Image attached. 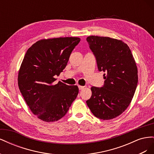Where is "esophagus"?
Wrapping results in <instances>:
<instances>
[{"instance_id": "1", "label": "esophagus", "mask_w": 154, "mask_h": 154, "mask_svg": "<svg viewBox=\"0 0 154 154\" xmlns=\"http://www.w3.org/2000/svg\"><path fill=\"white\" fill-rule=\"evenodd\" d=\"M84 86H81V85H78V88H79V90H82L84 88Z\"/></svg>"}]
</instances>
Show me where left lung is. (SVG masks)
Returning a JSON list of instances; mask_svg holds the SVG:
<instances>
[{
    "label": "left lung",
    "mask_w": 154,
    "mask_h": 154,
    "mask_svg": "<svg viewBox=\"0 0 154 154\" xmlns=\"http://www.w3.org/2000/svg\"><path fill=\"white\" fill-rule=\"evenodd\" d=\"M96 58L99 71H103L104 85L92 87V96L86 103L92 113L100 119L118 117L127 109L138 82L137 68L128 46L109 37L87 38Z\"/></svg>",
    "instance_id": "obj_1"
}]
</instances>
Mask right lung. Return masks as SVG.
Masks as SVG:
<instances>
[{
  "instance_id": "add662e5",
  "label": "right lung",
  "mask_w": 154,
  "mask_h": 154,
  "mask_svg": "<svg viewBox=\"0 0 154 154\" xmlns=\"http://www.w3.org/2000/svg\"><path fill=\"white\" fill-rule=\"evenodd\" d=\"M80 42L78 37L41 40L27 49L23 59L18 87L32 112L44 122L62 118L78 94V86L54 82Z\"/></svg>"
}]
</instances>
